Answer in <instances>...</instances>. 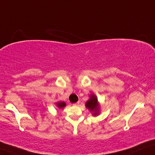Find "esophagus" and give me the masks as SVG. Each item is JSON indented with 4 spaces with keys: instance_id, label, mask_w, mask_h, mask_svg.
<instances>
[{
    "instance_id": "34e87169",
    "label": "esophagus",
    "mask_w": 155,
    "mask_h": 155,
    "mask_svg": "<svg viewBox=\"0 0 155 155\" xmlns=\"http://www.w3.org/2000/svg\"><path fill=\"white\" fill-rule=\"evenodd\" d=\"M79 104H80V102L78 101V102H75V103L73 104V105H74V106H78V105H79Z\"/></svg>"
}]
</instances>
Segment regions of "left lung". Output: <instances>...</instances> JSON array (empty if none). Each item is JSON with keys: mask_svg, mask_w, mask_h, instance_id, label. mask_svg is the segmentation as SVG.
I'll list each match as a JSON object with an SVG mask.
<instances>
[{"mask_svg": "<svg viewBox=\"0 0 155 155\" xmlns=\"http://www.w3.org/2000/svg\"><path fill=\"white\" fill-rule=\"evenodd\" d=\"M86 107L93 112V115L97 116L99 114V104L97 102V98L94 94L90 95V98L85 104Z\"/></svg>", "mask_w": 155, "mask_h": 155, "instance_id": "8db88e82", "label": "left lung"}]
</instances>
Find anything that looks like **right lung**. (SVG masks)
<instances>
[{"label":"right lung","mask_w":155,"mask_h":155,"mask_svg":"<svg viewBox=\"0 0 155 155\" xmlns=\"http://www.w3.org/2000/svg\"><path fill=\"white\" fill-rule=\"evenodd\" d=\"M57 106L59 108H63L66 106V103L64 102H57Z\"/></svg>","instance_id":"add662e5"}]
</instances>
